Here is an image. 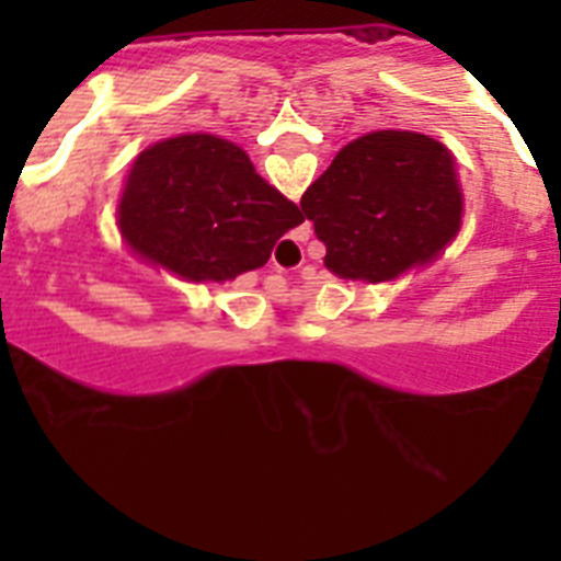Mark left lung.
<instances>
[{
    "label": "left lung",
    "mask_w": 561,
    "mask_h": 561,
    "mask_svg": "<svg viewBox=\"0 0 561 561\" xmlns=\"http://www.w3.org/2000/svg\"><path fill=\"white\" fill-rule=\"evenodd\" d=\"M300 207L325 244V266L376 284L438 255L460 230L463 199L447 148L390 128L342 148Z\"/></svg>",
    "instance_id": "1"
}]
</instances>
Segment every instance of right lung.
I'll return each instance as SVG.
<instances>
[{"label": "right lung", "instance_id": "1", "mask_svg": "<svg viewBox=\"0 0 561 561\" xmlns=\"http://www.w3.org/2000/svg\"><path fill=\"white\" fill-rule=\"evenodd\" d=\"M121 230L131 250L193 280H232L264 266L277 238L304 225L250 157L213 134L146 148L128 173Z\"/></svg>", "mask_w": 561, "mask_h": 561}]
</instances>
